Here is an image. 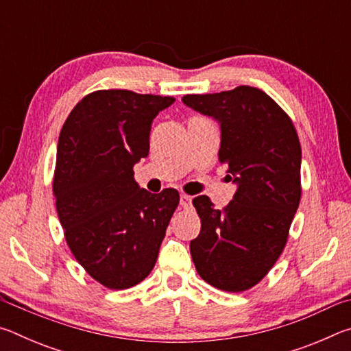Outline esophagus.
<instances>
[{
  "instance_id": "esophagus-1",
  "label": "esophagus",
  "mask_w": 351,
  "mask_h": 351,
  "mask_svg": "<svg viewBox=\"0 0 351 351\" xmlns=\"http://www.w3.org/2000/svg\"><path fill=\"white\" fill-rule=\"evenodd\" d=\"M180 204L184 207V209H190V207H192V197H189V195L182 193L180 197Z\"/></svg>"
}]
</instances>
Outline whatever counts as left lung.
Masks as SVG:
<instances>
[{
  "mask_svg": "<svg viewBox=\"0 0 351 351\" xmlns=\"http://www.w3.org/2000/svg\"><path fill=\"white\" fill-rule=\"evenodd\" d=\"M182 104L219 123V162L237 186L223 210L206 195L193 198L201 230L190 254L203 280L241 293L268 274L287 245L302 193L300 142L287 112L257 88L187 94Z\"/></svg>",
  "mask_w": 351,
  "mask_h": 351,
  "instance_id": "8db88e82",
  "label": "left lung"
}]
</instances>
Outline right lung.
Wrapping results in <instances>:
<instances>
[{
  "instance_id": "1",
  "label": "right lung",
  "mask_w": 351,
  "mask_h": 351,
  "mask_svg": "<svg viewBox=\"0 0 351 351\" xmlns=\"http://www.w3.org/2000/svg\"><path fill=\"white\" fill-rule=\"evenodd\" d=\"M173 97L104 90L88 94L64 122L57 145L56 206L71 252L110 289L150 274L180 193H150L133 167L150 150V130Z\"/></svg>"
}]
</instances>
